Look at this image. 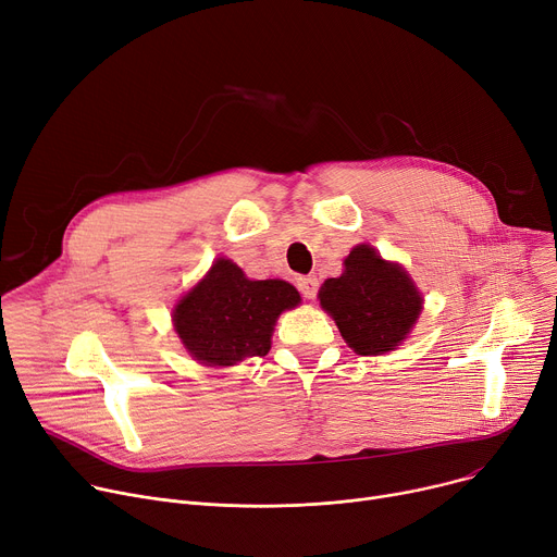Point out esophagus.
Returning <instances> with one entry per match:
<instances>
[{"mask_svg": "<svg viewBox=\"0 0 557 557\" xmlns=\"http://www.w3.org/2000/svg\"><path fill=\"white\" fill-rule=\"evenodd\" d=\"M297 287L304 294L306 299H314L317 297V289H319V281L314 276H299L297 278Z\"/></svg>", "mask_w": 557, "mask_h": 557, "instance_id": "esophagus-1", "label": "esophagus"}]
</instances>
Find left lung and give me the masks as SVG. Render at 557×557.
<instances>
[{"instance_id": "8db88e82", "label": "left lung", "mask_w": 557, "mask_h": 557, "mask_svg": "<svg viewBox=\"0 0 557 557\" xmlns=\"http://www.w3.org/2000/svg\"><path fill=\"white\" fill-rule=\"evenodd\" d=\"M344 274L329 278L319 301L357 355L394 350L416 323L422 299L409 274L386 263L371 245H357L344 260Z\"/></svg>"}]
</instances>
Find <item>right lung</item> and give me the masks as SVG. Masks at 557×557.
Returning a JSON list of instances; mask_svg holds the SVG:
<instances>
[{
  "label": "right lung",
  "instance_id": "add662e5",
  "mask_svg": "<svg viewBox=\"0 0 557 557\" xmlns=\"http://www.w3.org/2000/svg\"><path fill=\"white\" fill-rule=\"evenodd\" d=\"M301 301L285 281H249L220 258L175 308V331L186 350L207 367H232L265 357L276 317Z\"/></svg>",
  "mask_w": 557,
  "mask_h": 557
}]
</instances>
